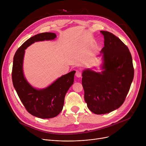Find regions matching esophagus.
<instances>
[{"label": "esophagus", "mask_w": 146, "mask_h": 146, "mask_svg": "<svg viewBox=\"0 0 146 146\" xmlns=\"http://www.w3.org/2000/svg\"><path fill=\"white\" fill-rule=\"evenodd\" d=\"M76 76L77 78H80L82 76V74H81V72L80 70H77L76 72Z\"/></svg>", "instance_id": "1"}]
</instances>
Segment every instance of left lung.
Returning <instances> with one entry per match:
<instances>
[{
  "label": "left lung",
  "instance_id": "1",
  "mask_svg": "<svg viewBox=\"0 0 146 146\" xmlns=\"http://www.w3.org/2000/svg\"><path fill=\"white\" fill-rule=\"evenodd\" d=\"M104 36L101 72L90 68L82 73L84 98L90 111L105 114L118 109L124 103L134 78L133 59L128 48L108 32L101 31Z\"/></svg>",
  "mask_w": 146,
  "mask_h": 146
}]
</instances>
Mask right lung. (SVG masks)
Wrapping results in <instances>:
<instances>
[{
  "label": "right lung",
  "instance_id": "1",
  "mask_svg": "<svg viewBox=\"0 0 146 146\" xmlns=\"http://www.w3.org/2000/svg\"><path fill=\"white\" fill-rule=\"evenodd\" d=\"M57 36L52 33L36 34L27 40L18 49L13 57L12 78L15 90L27 111L38 118H54L62 111L65 95L73 84L76 71L58 78L50 85L38 89L31 85L23 71L25 50L35 42L52 40Z\"/></svg>",
  "mask_w": 146,
  "mask_h": 146
}]
</instances>
